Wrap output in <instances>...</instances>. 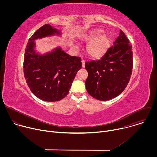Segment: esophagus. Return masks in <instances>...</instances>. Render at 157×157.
<instances>
[{"label": "esophagus", "mask_w": 157, "mask_h": 157, "mask_svg": "<svg viewBox=\"0 0 157 157\" xmlns=\"http://www.w3.org/2000/svg\"><path fill=\"white\" fill-rule=\"evenodd\" d=\"M81 63H82V68H84V66H85V61L84 59H82L81 61Z\"/></svg>", "instance_id": "esophagus-1"}]
</instances>
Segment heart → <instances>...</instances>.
<instances>
[{
  "mask_svg": "<svg viewBox=\"0 0 157 157\" xmlns=\"http://www.w3.org/2000/svg\"><path fill=\"white\" fill-rule=\"evenodd\" d=\"M101 29H93L84 33L81 36L82 42L89 43L86 47V52L91 58L102 57L110 47L111 39L107 35L103 34Z\"/></svg>",
  "mask_w": 157,
  "mask_h": 157,
  "instance_id": "obj_1",
  "label": "heart"
}]
</instances>
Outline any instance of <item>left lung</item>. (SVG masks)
Masks as SVG:
<instances>
[{
  "instance_id": "8db88e82",
  "label": "left lung",
  "mask_w": 157,
  "mask_h": 157,
  "mask_svg": "<svg viewBox=\"0 0 157 157\" xmlns=\"http://www.w3.org/2000/svg\"><path fill=\"white\" fill-rule=\"evenodd\" d=\"M132 47L121 30L119 36L100 59L85 63L89 94L99 101L118 96L128 84L132 71Z\"/></svg>"
}]
</instances>
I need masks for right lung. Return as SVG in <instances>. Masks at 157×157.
Returning <instances> with one entry per match:
<instances>
[{
    "instance_id": "1",
    "label": "right lung",
    "mask_w": 157,
    "mask_h": 157,
    "mask_svg": "<svg viewBox=\"0 0 157 157\" xmlns=\"http://www.w3.org/2000/svg\"><path fill=\"white\" fill-rule=\"evenodd\" d=\"M63 33L46 24L29 40L25 49L24 71L32 93L42 101H58L68 95L77 72L81 68V58L70 56L58 46L41 54L35 40L47 37H62Z\"/></svg>"
}]
</instances>
